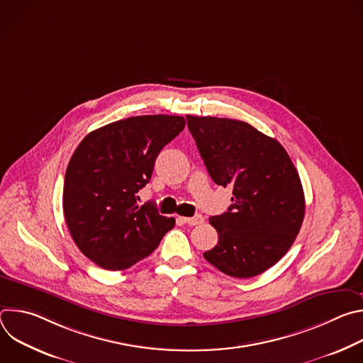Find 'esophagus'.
I'll list each match as a JSON object with an SVG mask.
<instances>
[{"instance_id": "1", "label": "esophagus", "mask_w": 363, "mask_h": 363, "mask_svg": "<svg viewBox=\"0 0 363 363\" xmlns=\"http://www.w3.org/2000/svg\"><path fill=\"white\" fill-rule=\"evenodd\" d=\"M181 221H182L184 224H188V225H198V224H202V223H203V217H202V216L181 217Z\"/></svg>"}]
</instances>
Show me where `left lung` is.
Wrapping results in <instances>:
<instances>
[{
  "instance_id": "8db88e82",
  "label": "left lung",
  "mask_w": 363,
  "mask_h": 363,
  "mask_svg": "<svg viewBox=\"0 0 363 363\" xmlns=\"http://www.w3.org/2000/svg\"><path fill=\"white\" fill-rule=\"evenodd\" d=\"M201 158L217 185L233 186L227 213L210 218L218 244L205 260L220 272L248 279L262 274L293 245L304 194L286 149L251 125L211 116H186Z\"/></svg>"
}]
</instances>
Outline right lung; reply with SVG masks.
Instances as JSON below:
<instances>
[{"label":"right lung","mask_w":363,"mask_h":363,"mask_svg":"<svg viewBox=\"0 0 363 363\" xmlns=\"http://www.w3.org/2000/svg\"><path fill=\"white\" fill-rule=\"evenodd\" d=\"M185 128L182 116H133L90 132L66 169L63 211L79 250L99 267L125 270L152 254L175 218L136 195L165 145Z\"/></svg>","instance_id":"add662e5"}]
</instances>
